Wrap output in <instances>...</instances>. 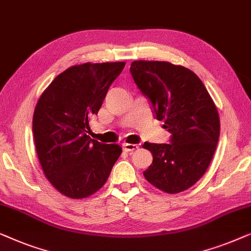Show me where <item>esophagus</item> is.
Listing matches in <instances>:
<instances>
[{
    "mask_svg": "<svg viewBox=\"0 0 251 251\" xmlns=\"http://www.w3.org/2000/svg\"><path fill=\"white\" fill-rule=\"evenodd\" d=\"M137 148H139V146H137V144H132V143H125L124 146H123V149H124L125 151H127V152H128V151L136 150Z\"/></svg>",
    "mask_w": 251,
    "mask_h": 251,
    "instance_id": "esophagus-1",
    "label": "esophagus"
}]
</instances>
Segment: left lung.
Listing matches in <instances>:
<instances>
[{
  "label": "left lung",
  "mask_w": 251,
  "mask_h": 251,
  "mask_svg": "<svg viewBox=\"0 0 251 251\" xmlns=\"http://www.w3.org/2000/svg\"><path fill=\"white\" fill-rule=\"evenodd\" d=\"M130 74L165 123L171 143L143 144L153 160L144 177L166 193H179L206 173L220 137V116L203 83L191 70L167 61H133Z\"/></svg>",
  "instance_id": "8db88e82"
}]
</instances>
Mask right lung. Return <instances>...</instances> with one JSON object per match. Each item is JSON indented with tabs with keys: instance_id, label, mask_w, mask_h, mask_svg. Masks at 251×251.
<instances>
[{
	"instance_id": "1",
	"label": "right lung",
	"mask_w": 251,
	"mask_h": 251,
	"mask_svg": "<svg viewBox=\"0 0 251 251\" xmlns=\"http://www.w3.org/2000/svg\"><path fill=\"white\" fill-rule=\"evenodd\" d=\"M125 62H86L52 80L35 107L34 142L45 177L56 191L83 199L99 191L121 156L118 144L90 137L89 121L100 110Z\"/></svg>"
}]
</instances>
